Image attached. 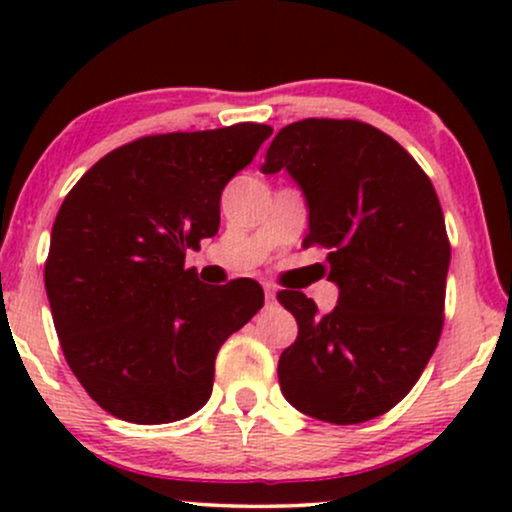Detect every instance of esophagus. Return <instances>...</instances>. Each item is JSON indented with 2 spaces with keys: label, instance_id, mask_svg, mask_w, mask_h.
I'll list each match as a JSON object with an SVG mask.
<instances>
[{
  "label": "esophagus",
  "instance_id": "esophagus-1",
  "mask_svg": "<svg viewBox=\"0 0 512 512\" xmlns=\"http://www.w3.org/2000/svg\"><path fill=\"white\" fill-rule=\"evenodd\" d=\"M264 298H267V303L276 301V289L272 284H264Z\"/></svg>",
  "mask_w": 512,
  "mask_h": 512
}]
</instances>
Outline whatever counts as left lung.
<instances>
[{"label": "left lung", "instance_id": "obj_1", "mask_svg": "<svg viewBox=\"0 0 512 512\" xmlns=\"http://www.w3.org/2000/svg\"><path fill=\"white\" fill-rule=\"evenodd\" d=\"M264 173L289 170L310 211L303 248L327 250L339 303L322 315L301 291L276 298L298 322L279 358L284 397L327 424H363L402 402L443 332L450 240L419 163L358 120L286 125Z\"/></svg>", "mask_w": 512, "mask_h": 512}]
</instances>
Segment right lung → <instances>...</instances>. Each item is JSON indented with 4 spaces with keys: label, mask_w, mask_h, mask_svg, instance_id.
<instances>
[{
    "label": "right lung",
    "mask_w": 512,
    "mask_h": 512,
    "mask_svg": "<svg viewBox=\"0 0 512 512\" xmlns=\"http://www.w3.org/2000/svg\"><path fill=\"white\" fill-rule=\"evenodd\" d=\"M274 129L149 134L76 182L52 226L45 291L88 397L132 424L202 409L221 344L264 305L252 279L207 286L185 250L216 236L221 192Z\"/></svg>",
    "instance_id": "1"
}]
</instances>
